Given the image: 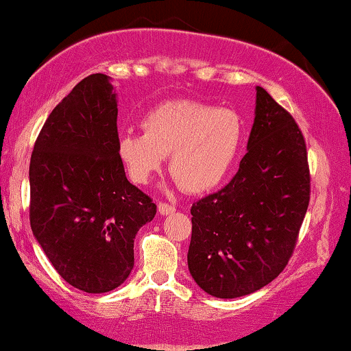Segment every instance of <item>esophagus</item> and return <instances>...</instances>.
<instances>
[{"instance_id": "obj_1", "label": "esophagus", "mask_w": 351, "mask_h": 351, "mask_svg": "<svg viewBox=\"0 0 351 351\" xmlns=\"http://www.w3.org/2000/svg\"><path fill=\"white\" fill-rule=\"evenodd\" d=\"M158 212H160V215H171V213L176 212V207L166 204V202H160Z\"/></svg>"}]
</instances>
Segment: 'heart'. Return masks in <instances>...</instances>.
Returning <instances> with one entry per match:
<instances>
[{
  "label": "heart",
  "instance_id": "heart-1",
  "mask_svg": "<svg viewBox=\"0 0 351 351\" xmlns=\"http://www.w3.org/2000/svg\"><path fill=\"white\" fill-rule=\"evenodd\" d=\"M142 133H121L117 154L130 179L147 185L171 155V174L185 191L204 195L225 185L241 156L245 128L236 110L197 101H167L141 120Z\"/></svg>",
  "mask_w": 351,
  "mask_h": 351
}]
</instances>
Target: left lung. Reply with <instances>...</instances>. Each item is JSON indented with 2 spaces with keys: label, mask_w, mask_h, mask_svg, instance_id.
Here are the masks:
<instances>
[{
  "label": "left lung",
  "mask_w": 351,
  "mask_h": 351,
  "mask_svg": "<svg viewBox=\"0 0 351 351\" xmlns=\"http://www.w3.org/2000/svg\"><path fill=\"white\" fill-rule=\"evenodd\" d=\"M311 199L307 150L296 121L263 87L237 174L191 206L188 269L207 294L234 299L288 264Z\"/></svg>",
  "instance_id": "8db88e82"
}]
</instances>
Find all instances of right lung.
Returning <instances> with one entry per match:
<instances>
[{
  "mask_svg": "<svg viewBox=\"0 0 351 351\" xmlns=\"http://www.w3.org/2000/svg\"><path fill=\"white\" fill-rule=\"evenodd\" d=\"M117 93L91 74L52 110L29 163V223L60 276L108 293L133 271L134 237L156 206L130 184L117 154Z\"/></svg>",
  "mask_w": 351,
  "mask_h": 351,
  "instance_id": "1",
  "label": "right lung"
}]
</instances>
